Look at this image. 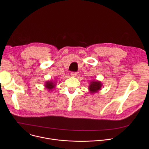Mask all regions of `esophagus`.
Wrapping results in <instances>:
<instances>
[{
	"label": "esophagus",
	"mask_w": 149,
	"mask_h": 149,
	"mask_svg": "<svg viewBox=\"0 0 149 149\" xmlns=\"http://www.w3.org/2000/svg\"><path fill=\"white\" fill-rule=\"evenodd\" d=\"M77 75V73L75 72H72L71 73V76L72 77H75Z\"/></svg>",
	"instance_id": "34e87169"
}]
</instances>
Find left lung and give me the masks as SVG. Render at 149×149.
I'll return each mask as SVG.
<instances>
[{
    "label": "left lung",
    "instance_id": "obj_1",
    "mask_svg": "<svg viewBox=\"0 0 149 149\" xmlns=\"http://www.w3.org/2000/svg\"><path fill=\"white\" fill-rule=\"evenodd\" d=\"M102 86V84L100 81H98L95 79H93L91 81H90V85L88 86L89 92L92 94L97 93L100 91V90H101Z\"/></svg>",
    "mask_w": 149,
    "mask_h": 149
}]
</instances>
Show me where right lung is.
<instances>
[{"mask_svg":"<svg viewBox=\"0 0 149 149\" xmlns=\"http://www.w3.org/2000/svg\"><path fill=\"white\" fill-rule=\"evenodd\" d=\"M56 82L52 81H47L45 84V87L48 91H52L56 86Z\"/></svg>","mask_w":149,"mask_h":149,"instance_id":"1","label":"right lung"}]
</instances>
